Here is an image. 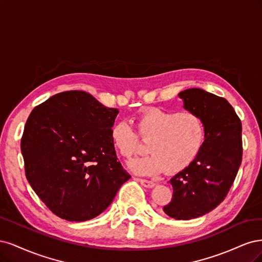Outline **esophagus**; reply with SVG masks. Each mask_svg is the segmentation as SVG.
Segmentation results:
<instances>
[{
    "mask_svg": "<svg viewBox=\"0 0 262 262\" xmlns=\"http://www.w3.org/2000/svg\"><path fill=\"white\" fill-rule=\"evenodd\" d=\"M137 181L142 185L143 187H147V188L154 187L156 185V183L152 182V181H148V180H143V179H137Z\"/></svg>",
    "mask_w": 262,
    "mask_h": 262,
    "instance_id": "34e87169",
    "label": "esophagus"
}]
</instances>
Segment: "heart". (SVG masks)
<instances>
[{
  "label": "heart",
  "mask_w": 262,
  "mask_h": 262,
  "mask_svg": "<svg viewBox=\"0 0 262 262\" xmlns=\"http://www.w3.org/2000/svg\"><path fill=\"white\" fill-rule=\"evenodd\" d=\"M136 130L126 121L111 128L113 147L122 158L130 159L148 142L149 156L130 162L129 168L139 175H157L165 170L176 174L190 166L199 156L206 138L205 124L192 111L148 107L137 116ZM141 138L139 139V137Z\"/></svg>",
  "instance_id": "obj_1"
}]
</instances>
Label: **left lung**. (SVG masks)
I'll list each match as a JSON object with an SVG mask.
<instances>
[{"label": "left lung", "mask_w": 262, "mask_h": 262, "mask_svg": "<svg viewBox=\"0 0 262 262\" xmlns=\"http://www.w3.org/2000/svg\"><path fill=\"white\" fill-rule=\"evenodd\" d=\"M179 96L184 107L204 121L206 138L193 163L171 179L173 196L163 211L176 220H190L216 208L231 189L243 158L242 123L222 97L199 88Z\"/></svg>", "instance_id": "obj_1"}]
</instances>
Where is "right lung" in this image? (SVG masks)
I'll list each match as a JSON object with an SVG mask.
<instances>
[{
  "instance_id": "right-lung-1",
  "label": "right lung",
  "mask_w": 262,
  "mask_h": 262,
  "mask_svg": "<svg viewBox=\"0 0 262 262\" xmlns=\"http://www.w3.org/2000/svg\"><path fill=\"white\" fill-rule=\"evenodd\" d=\"M117 114V108L79 90L54 95L30 113L20 140L25 173L58 217H96L130 179L111 140Z\"/></svg>"
}]
</instances>
